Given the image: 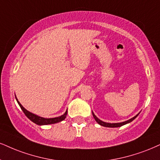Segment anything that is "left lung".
Wrapping results in <instances>:
<instances>
[{
    "label": "left lung",
    "mask_w": 160,
    "mask_h": 160,
    "mask_svg": "<svg viewBox=\"0 0 160 160\" xmlns=\"http://www.w3.org/2000/svg\"><path fill=\"white\" fill-rule=\"evenodd\" d=\"M92 116H93L94 119H95L96 121L100 125L104 126V127H107V128H118V127H121V126H122V125H126V124H128V123H129V122H132L133 119L137 118V116L138 115H139V113H138L137 116H135L134 117H133V118H132V119H131L128 120V121H125V122H120V123H112V124H111V123H107V122H104L101 121V120L98 119V118L96 117V116H95V114L93 113V112H92Z\"/></svg>",
    "instance_id": "obj_1"
}]
</instances>
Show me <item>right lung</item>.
Here are the masks:
<instances>
[{"label":"right lung","mask_w":160,"mask_h":160,"mask_svg":"<svg viewBox=\"0 0 160 160\" xmlns=\"http://www.w3.org/2000/svg\"><path fill=\"white\" fill-rule=\"evenodd\" d=\"M16 100H17L18 103V104L20 105V107H21V110H23V113H24L25 115L27 116V117L28 118V119H30L31 121L34 122V123L37 124V125H50V124H55V123H57V122H62L65 119V118H66L67 114H68V110H67V111L65 112V113L64 114V115L58 116V117L51 118V119H45V118H43V117H41V116H36V115H35V114H33L32 113H30V112H29L28 110H26L25 108H23L22 105H21V103H20V102H18V100L17 99V98H16Z\"/></svg>","instance_id":"add662e5"}]
</instances>
